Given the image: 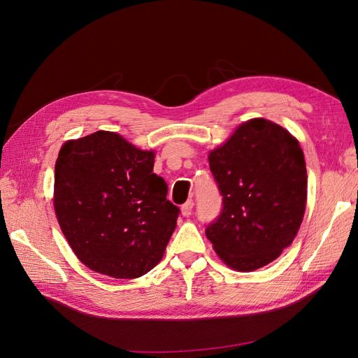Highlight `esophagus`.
I'll list each match as a JSON object with an SVG mask.
<instances>
[{
  "label": "esophagus",
  "instance_id": "34e87169",
  "mask_svg": "<svg viewBox=\"0 0 358 358\" xmlns=\"http://www.w3.org/2000/svg\"><path fill=\"white\" fill-rule=\"evenodd\" d=\"M192 208H194V201H192V200H188L185 204H182L180 213H182L183 216H189L191 212H192Z\"/></svg>",
  "mask_w": 358,
  "mask_h": 358
}]
</instances>
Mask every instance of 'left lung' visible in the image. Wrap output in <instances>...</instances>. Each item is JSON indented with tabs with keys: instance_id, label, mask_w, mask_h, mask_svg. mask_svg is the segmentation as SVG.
<instances>
[{
	"instance_id": "1",
	"label": "left lung",
	"mask_w": 358,
	"mask_h": 358,
	"mask_svg": "<svg viewBox=\"0 0 358 358\" xmlns=\"http://www.w3.org/2000/svg\"><path fill=\"white\" fill-rule=\"evenodd\" d=\"M209 167L222 196L220 216L206 227L215 252L239 272L272 263L294 241L306 209L308 175L297 138L255 117L212 150Z\"/></svg>"
}]
</instances>
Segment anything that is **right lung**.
<instances>
[{
    "label": "right lung",
    "instance_id": "right-lung-1",
    "mask_svg": "<svg viewBox=\"0 0 358 358\" xmlns=\"http://www.w3.org/2000/svg\"><path fill=\"white\" fill-rule=\"evenodd\" d=\"M154 158L112 131L62 145L53 208L73 252L94 272L134 279L164 255L180 210Z\"/></svg>",
    "mask_w": 358,
    "mask_h": 358
}]
</instances>
